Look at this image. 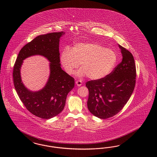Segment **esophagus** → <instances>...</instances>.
<instances>
[{
    "mask_svg": "<svg viewBox=\"0 0 157 157\" xmlns=\"http://www.w3.org/2000/svg\"><path fill=\"white\" fill-rule=\"evenodd\" d=\"M82 82L81 81H77L76 82V85L79 86V87L82 85Z\"/></svg>",
    "mask_w": 157,
    "mask_h": 157,
    "instance_id": "34e87169",
    "label": "esophagus"
}]
</instances>
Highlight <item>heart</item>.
Wrapping results in <instances>:
<instances>
[{"instance_id": "heart-1", "label": "heart", "mask_w": 157, "mask_h": 157, "mask_svg": "<svg viewBox=\"0 0 157 157\" xmlns=\"http://www.w3.org/2000/svg\"><path fill=\"white\" fill-rule=\"evenodd\" d=\"M117 54L113 49L97 43H77L72 48H64L60 62L65 71L71 75L79 66V76L87 75L92 80H98L108 75L116 66Z\"/></svg>"}]
</instances>
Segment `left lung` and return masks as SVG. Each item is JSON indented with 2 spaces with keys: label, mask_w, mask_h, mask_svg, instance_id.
<instances>
[{
  "label": "left lung",
  "mask_w": 157,
  "mask_h": 157,
  "mask_svg": "<svg viewBox=\"0 0 157 157\" xmlns=\"http://www.w3.org/2000/svg\"><path fill=\"white\" fill-rule=\"evenodd\" d=\"M123 59L114 70L102 79L86 82L88 109L100 119L114 116L123 108L133 93L136 66L131 53L119 45Z\"/></svg>",
  "instance_id": "left-lung-1"
}]
</instances>
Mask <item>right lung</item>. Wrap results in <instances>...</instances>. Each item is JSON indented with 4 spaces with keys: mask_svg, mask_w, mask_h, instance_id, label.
<instances>
[{
    "mask_svg": "<svg viewBox=\"0 0 157 157\" xmlns=\"http://www.w3.org/2000/svg\"><path fill=\"white\" fill-rule=\"evenodd\" d=\"M64 34L60 32L36 37L21 49L15 63L13 76L16 91L26 109L41 119H51L59 114L64 108L67 94L75 85V79L60 67L59 41ZM34 55H41L50 62L47 83L36 92L26 88L20 76L24 60Z\"/></svg>",
    "mask_w": 157,
    "mask_h": 157,
    "instance_id": "obj_1",
    "label": "right lung"
}]
</instances>
